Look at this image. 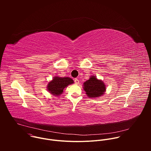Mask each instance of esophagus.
<instances>
[{"label":"esophagus","mask_w":151,"mask_h":151,"mask_svg":"<svg viewBox=\"0 0 151 151\" xmlns=\"http://www.w3.org/2000/svg\"><path fill=\"white\" fill-rule=\"evenodd\" d=\"M74 82H75V83H76V84H78L79 83V81L78 79H74Z\"/></svg>","instance_id":"34e87169"}]
</instances>
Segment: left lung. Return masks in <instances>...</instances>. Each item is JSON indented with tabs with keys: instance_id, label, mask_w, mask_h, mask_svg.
<instances>
[{
	"instance_id": "left-lung-1",
	"label": "left lung",
	"mask_w": 151,
	"mask_h": 151,
	"mask_svg": "<svg viewBox=\"0 0 151 151\" xmlns=\"http://www.w3.org/2000/svg\"><path fill=\"white\" fill-rule=\"evenodd\" d=\"M83 89L88 97L94 98L103 94L106 91V87L101 81L93 76L83 83Z\"/></svg>"
}]
</instances>
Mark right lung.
Wrapping results in <instances>:
<instances>
[{"instance_id":"right-lung-1","label":"right lung","mask_w":151,"mask_h":151,"mask_svg":"<svg viewBox=\"0 0 151 151\" xmlns=\"http://www.w3.org/2000/svg\"><path fill=\"white\" fill-rule=\"evenodd\" d=\"M74 82L72 79L68 77L60 78L55 76L52 81L48 84V90L50 93L55 96H60L63 93L64 89L68 85L73 83Z\"/></svg>"}]
</instances>
